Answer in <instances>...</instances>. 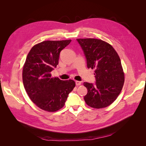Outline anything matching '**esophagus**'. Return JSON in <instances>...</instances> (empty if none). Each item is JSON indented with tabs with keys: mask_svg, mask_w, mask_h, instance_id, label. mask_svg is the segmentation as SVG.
Wrapping results in <instances>:
<instances>
[{
	"mask_svg": "<svg viewBox=\"0 0 146 146\" xmlns=\"http://www.w3.org/2000/svg\"><path fill=\"white\" fill-rule=\"evenodd\" d=\"M75 83H76V85H77V86H78V85H81V82H80V81H76L75 82Z\"/></svg>",
	"mask_w": 146,
	"mask_h": 146,
	"instance_id": "esophagus-1",
	"label": "esophagus"
}]
</instances>
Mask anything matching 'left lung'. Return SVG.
I'll list each match as a JSON object with an SVG mask.
<instances>
[{
	"instance_id": "1",
	"label": "left lung",
	"mask_w": 146,
	"mask_h": 146,
	"mask_svg": "<svg viewBox=\"0 0 146 146\" xmlns=\"http://www.w3.org/2000/svg\"><path fill=\"white\" fill-rule=\"evenodd\" d=\"M86 59L88 68L95 70V84L85 82L84 100L88 106L102 108L116 100L124 83L120 59L110 44L101 39H77Z\"/></svg>"
}]
</instances>
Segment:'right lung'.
<instances>
[{
    "instance_id": "right-lung-1",
    "label": "right lung",
    "mask_w": 146,
    "mask_h": 146,
    "mask_svg": "<svg viewBox=\"0 0 146 146\" xmlns=\"http://www.w3.org/2000/svg\"><path fill=\"white\" fill-rule=\"evenodd\" d=\"M71 41H42L27 56L23 70L24 86L31 100L42 110L52 112L61 109L75 86L73 80H61L51 74L58 64L61 51Z\"/></svg>"
}]
</instances>
